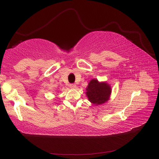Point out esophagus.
Masks as SVG:
<instances>
[{
  "label": "esophagus",
  "instance_id": "1",
  "mask_svg": "<svg viewBox=\"0 0 159 159\" xmlns=\"http://www.w3.org/2000/svg\"><path fill=\"white\" fill-rule=\"evenodd\" d=\"M76 87H77V86H76L75 84H70V88H71V89H75Z\"/></svg>",
  "mask_w": 159,
  "mask_h": 159
}]
</instances>
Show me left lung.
Masks as SVG:
<instances>
[{"label": "left lung", "mask_w": 159, "mask_h": 159, "mask_svg": "<svg viewBox=\"0 0 159 159\" xmlns=\"http://www.w3.org/2000/svg\"><path fill=\"white\" fill-rule=\"evenodd\" d=\"M86 96L89 102L95 105L106 103L111 94V88L106 81L100 82L98 79H92L86 88Z\"/></svg>", "instance_id": "obj_1"}]
</instances>
